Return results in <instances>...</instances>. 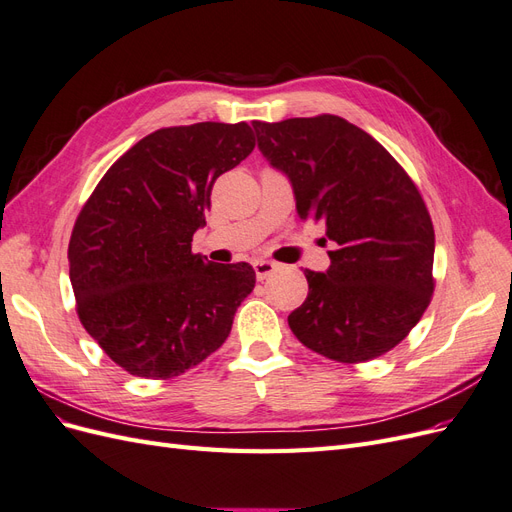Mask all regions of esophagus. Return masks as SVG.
<instances>
[{
	"instance_id": "esophagus-1",
	"label": "esophagus",
	"mask_w": 512,
	"mask_h": 512,
	"mask_svg": "<svg viewBox=\"0 0 512 512\" xmlns=\"http://www.w3.org/2000/svg\"><path fill=\"white\" fill-rule=\"evenodd\" d=\"M254 271H256V277L262 282L267 280V277H271L275 271H277V262H271V260H265V258H258L254 260Z\"/></svg>"
}]
</instances>
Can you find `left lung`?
<instances>
[{"label": "left lung", "instance_id": "1", "mask_svg": "<svg viewBox=\"0 0 512 512\" xmlns=\"http://www.w3.org/2000/svg\"><path fill=\"white\" fill-rule=\"evenodd\" d=\"M252 126L262 156L290 179L299 218L322 220L335 245L327 273L305 269L292 333L339 363L389 352L433 294L436 235L421 192L376 138L337 115Z\"/></svg>", "mask_w": 512, "mask_h": 512}]
</instances>
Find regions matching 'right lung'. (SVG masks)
I'll use <instances>...</instances> for the list:
<instances>
[{
	"label": "right lung",
	"instance_id": "1",
	"mask_svg": "<svg viewBox=\"0 0 512 512\" xmlns=\"http://www.w3.org/2000/svg\"><path fill=\"white\" fill-rule=\"evenodd\" d=\"M254 147L245 121L156 130L83 205L68 245L76 312L128 374L175 378L226 342L256 273L194 254L192 237L207 224L215 179Z\"/></svg>",
	"mask_w": 512,
	"mask_h": 512
}]
</instances>
